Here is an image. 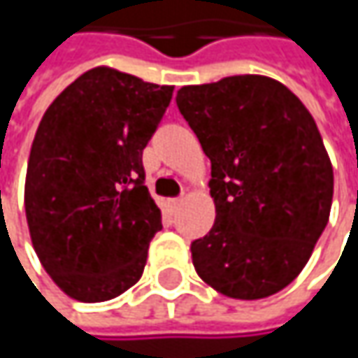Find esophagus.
I'll return each instance as SVG.
<instances>
[{
  "mask_svg": "<svg viewBox=\"0 0 358 358\" xmlns=\"http://www.w3.org/2000/svg\"><path fill=\"white\" fill-rule=\"evenodd\" d=\"M180 203H182V199H168V201H166V207H168V211H170L172 215L178 211Z\"/></svg>",
  "mask_w": 358,
  "mask_h": 358,
  "instance_id": "esophagus-1",
  "label": "esophagus"
}]
</instances>
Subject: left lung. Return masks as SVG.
Returning <instances> with one entry per match:
<instances>
[{
	"instance_id": "1",
	"label": "left lung",
	"mask_w": 358,
	"mask_h": 358,
	"mask_svg": "<svg viewBox=\"0 0 358 358\" xmlns=\"http://www.w3.org/2000/svg\"><path fill=\"white\" fill-rule=\"evenodd\" d=\"M176 103L211 159L215 222L190 245L199 278L241 301L280 292L307 265L331 209L334 170L313 115L257 74L182 87Z\"/></svg>"
}]
</instances>
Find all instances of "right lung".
I'll use <instances>...</instances> for the list:
<instances>
[{
  "instance_id": "obj_1",
  "label": "right lung",
  "mask_w": 358,
  "mask_h": 358,
  "mask_svg": "<svg viewBox=\"0 0 358 358\" xmlns=\"http://www.w3.org/2000/svg\"><path fill=\"white\" fill-rule=\"evenodd\" d=\"M174 87L93 68L66 87L36 128L24 209L36 257L80 303L134 286L162 211L145 186L143 149Z\"/></svg>"
}]
</instances>
